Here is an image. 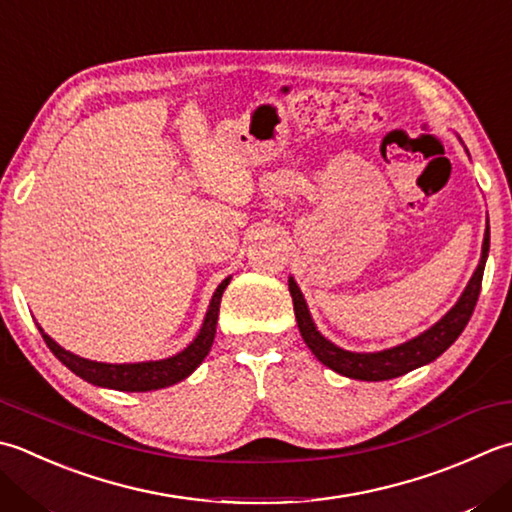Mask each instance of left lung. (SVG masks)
<instances>
[{
    "label": "left lung",
    "instance_id": "1",
    "mask_svg": "<svg viewBox=\"0 0 512 512\" xmlns=\"http://www.w3.org/2000/svg\"><path fill=\"white\" fill-rule=\"evenodd\" d=\"M488 248H490V228L486 222L482 257H479L475 273L468 279L464 293L459 295L455 306L450 308L439 322L426 328L424 333H419L417 337L408 339L404 344H397L393 348L377 350V353H355V350H346L330 342V339H326L317 330L313 317H310L308 304L302 295V290H299L295 282V277H288V290H290V297H293L299 333H302L310 353H313L319 362L344 377L359 379V382H386V379L406 375L410 370L433 362V359L442 355L444 350L450 348V344L462 335V330L466 328L468 319L475 310L479 290H482Z\"/></svg>",
    "mask_w": 512,
    "mask_h": 512
}]
</instances>
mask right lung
<instances>
[{"label": "right lung", "instance_id": "add662e5", "mask_svg": "<svg viewBox=\"0 0 512 512\" xmlns=\"http://www.w3.org/2000/svg\"><path fill=\"white\" fill-rule=\"evenodd\" d=\"M230 284V277H226L222 284L217 286L210 299L204 324L199 328L197 337L190 342L184 350H179L177 355L157 359V362H135V364H106V362H93V359L79 357L70 350L59 346L53 337L42 333L46 346L53 350V355L62 362L68 370H73L77 377H82L84 382L102 388L124 390V393H148V390H159L166 386H173L182 382L190 373H195V368L204 362L210 346H213L215 330H217V317H219V304H222V295L226 286Z\"/></svg>", "mask_w": 512, "mask_h": 512}]
</instances>
